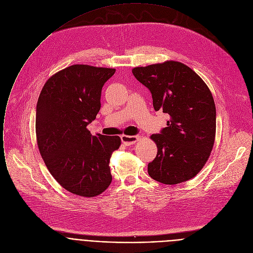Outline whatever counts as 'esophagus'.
<instances>
[{
	"mask_svg": "<svg viewBox=\"0 0 253 253\" xmlns=\"http://www.w3.org/2000/svg\"><path fill=\"white\" fill-rule=\"evenodd\" d=\"M121 138H122V141H123L124 144L131 145L139 139V136L138 135H125L124 134V135L121 136Z\"/></svg>",
	"mask_w": 253,
	"mask_h": 253,
	"instance_id": "34e87169",
	"label": "esophagus"
}]
</instances>
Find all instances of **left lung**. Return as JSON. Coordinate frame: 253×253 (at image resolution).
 <instances>
[{"mask_svg": "<svg viewBox=\"0 0 253 253\" xmlns=\"http://www.w3.org/2000/svg\"><path fill=\"white\" fill-rule=\"evenodd\" d=\"M132 74L150 90L155 111L169 115L168 126L150 135L158 154L147 166L149 176L169 185L191 179L206 166L214 144L216 111L211 89L176 61L136 67Z\"/></svg>", "mask_w": 253, "mask_h": 253, "instance_id": "left-lung-1", "label": "left lung"}]
</instances>
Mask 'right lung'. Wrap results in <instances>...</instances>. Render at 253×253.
<instances>
[{
  "label": "right lung",
  "mask_w": 253,
  "mask_h": 253,
  "mask_svg": "<svg viewBox=\"0 0 253 253\" xmlns=\"http://www.w3.org/2000/svg\"><path fill=\"white\" fill-rule=\"evenodd\" d=\"M116 69L73 65L43 84L36 113L40 154L48 171L68 191L84 197L103 193L112 182L110 160L119 135H91L86 126L100 109V94Z\"/></svg>",
  "instance_id": "right-lung-1"
}]
</instances>
